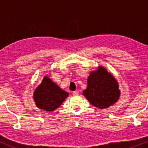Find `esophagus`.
Wrapping results in <instances>:
<instances>
[{"label": "esophagus", "mask_w": 148, "mask_h": 148, "mask_svg": "<svg viewBox=\"0 0 148 148\" xmlns=\"http://www.w3.org/2000/svg\"><path fill=\"white\" fill-rule=\"evenodd\" d=\"M79 95V92L78 91L73 92V95H74V96H78Z\"/></svg>", "instance_id": "1"}]
</instances>
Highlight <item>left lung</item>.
Instances as JSON below:
<instances>
[{"label":"left lung","instance_id":"8db88e82","mask_svg":"<svg viewBox=\"0 0 148 148\" xmlns=\"http://www.w3.org/2000/svg\"><path fill=\"white\" fill-rule=\"evenodd\" d=\"M83 93L92 105L103 109L117 102L120 91L118 81L104 67L100 66L90 74L87 88Z\"/></svg>","mask_w":148,"mask_h":148}]
</instances>
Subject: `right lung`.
<instances>
[{
    "mask_svg": "<svg viewBox=\"0 0 148 148\" xmlns=\"http://www.w3.org/2000/svg\"><path fill=\"white\" fill-rule=\"evenodd\" d=\"M69 95L47 76H45L40 86L35 89L33 99L40 109L53 111L62 104Z\"/></svg>",
    "mask_w": 148,
    "mask_h": 148,
    "instance_id": "add662e5",
    "label": "right lung"
}]
</instances>
